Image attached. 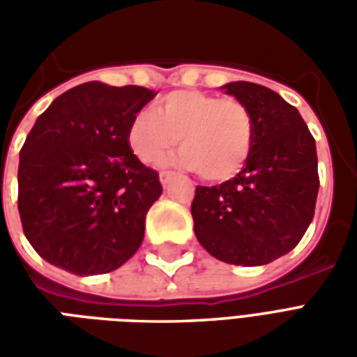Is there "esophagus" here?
Wrapping results in <instances>:
<instances>
[{
	"instance_id": "34e87169",
	"label": "esophagus",
	"mask_w": 357,
	"mask_h": 357,
	"mask_svg": "<svg viewBox=\"0 0 357 357\" xmlns=\"http://www.w3.org/2000/svg\"><path fill=\"white\" fill-rule=\"evenodd\" d=\"M158 178H160V183H162V187H166L168 183H170L172 179H174V174H172V172H160V176H158Z\"/></svg>"
}]
</instances>
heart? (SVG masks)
<instances>
[{
	"label": "heart",
	"mask_w": 357,
	"mask_h": 357,
	"mask_svg": "<svg viewBox=\"0 0 357 357\" xmlns=\"http://www.w3.org/2000/svg\"><path fill=\"white\" fill-rule=\"evenodd\" d=\"M179 139L178 164L208 181L235 178L250 158L255 122L235 99L195 89L164 95L155 112L141 110L128 126V147L137 160L155 166Z\"/></svg>",
	"instance_id": "heart-1"
}]
</instances>
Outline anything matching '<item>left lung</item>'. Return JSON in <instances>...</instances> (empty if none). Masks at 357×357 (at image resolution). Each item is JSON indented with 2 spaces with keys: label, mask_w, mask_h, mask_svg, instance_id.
I'll return each instance as SVG.
<instances>
[{
  "label": "left lung",
  "mask_w": 357,
  "mask_h": 357,
  "mask_svg": "<svg viewBox=\"0 0 357 357\" xmlns=\"http://www.w3.org/2000/svg\"><path fill=\"white\" fill-rule=\"evenodd\" d=\"M220 89L255 122L245 168L220 185L197 187L191 214L202 248L233 266H264L298 245L319 191L315 139L300 112L273 89L229 82Z\"/></svg>",
  "instance_id": "obj_1"
}]
</instances>
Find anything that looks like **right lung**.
<instances>
[{
  "instance_id": "1",
  "label": "right lung",
  "mask_w": 357,
  "mask_h": 357,
  "mask_svg": "<svg viewBox=\"0 0 357 357\" xmlns=\"http://www.w3.org/2000/svg\"><path fill=\"white\" fill-rule=\"evenodd\" d=\"M156 93L86 82L38 116L20 149L19 214L45 262L99 275L137 252L162 185L128 147V126Z\"/></svg>"
}]
</instances>
